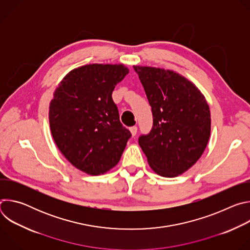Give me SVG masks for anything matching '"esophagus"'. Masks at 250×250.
I'll list each match as a JSON object with an SVG mask.
<instances>
[{
  "mask_svg": "<svg viewBox=\"0 0 250 250\" xmlns=\"http://www.w3.org/2000/svg\"><path fill=\"white\" fill-rule=\"evenodd\" d=\"M129 130H130V132H131L132 136H134V135L136 134V132H137V126H135V125L130 126V127H129Z\"/></svg>",
  "mask_w": 250,
  "mask_h": 250,
  "instance_id": "obj_1",
  "label": "esophagus"
}]
</instances>
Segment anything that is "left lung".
<instances>
[{
    "label": "left lung",
    "instance_id": "1",
    "mask_svg": "<svg viewBox=\"0 0 250 250\" xmlns=\"http://www.w3.org/2000/svg\"><path fill=\"white\" fill-rule=\"evenodd\" d=\"M151 106L153 125L138 144L150 167L175 177L203 154L210 133L208 104L198 88L174 71L133 66Z\"/></svg>",
    "mask_w": 250,
    "mask_h": 250
}]
</instances>
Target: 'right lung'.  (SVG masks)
Here are the masks:
<instances>
[{"mask_svg":"<svg viewBox=\"0 0 250 250\" xmlns=\"http://www.w3.org/2000/svg\"><path fill=\"white\" fill-rule=\"evenodd\" d=\"M124 65L89 64L69 72L49 105L53 139L66 159L91 175L118 164L130 138L112 94L126 75Z\"/></svg>","mask_w":250,"mask_h":250,"instance_id":"1","label":"right lung"}]
</instances>
